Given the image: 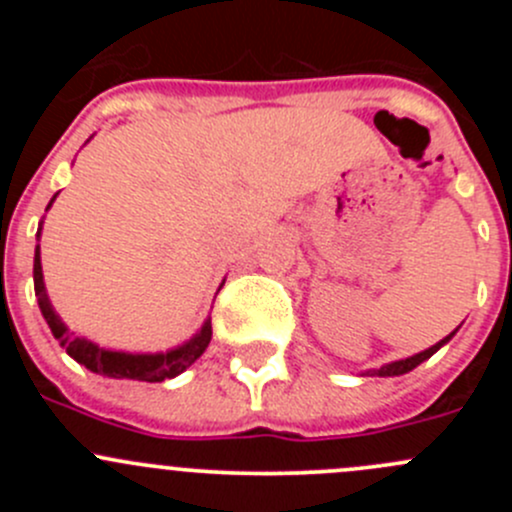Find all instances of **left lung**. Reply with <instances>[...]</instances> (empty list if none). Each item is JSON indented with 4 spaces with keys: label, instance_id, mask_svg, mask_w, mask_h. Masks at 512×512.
Masks as SVG:
<instances>
[{
    "label": "left lung",
    "instance_id": "obj_1",
    "mask_svg": "<svg viewBox=\"0 0 512 512\" xmlns=\"http://www.w3.org/2000/svg\"><path fill=\"white\" fill-rule=\"evenodd\" d=\"M453 334H456V332H451L446 339H441V342H438V344H433V347H428L426 352H418V354H414V356H409V359L391 361V364H384V366H381V369H369V371H364V374H366V376H401V374H409V371L416 369V366L421 364V361L431 359V356L436 354L438 349H441L443 344H446L448 339L453 337Z\"/></svg>",
    "mask_w": 512,
    "mask_h": 512
}]
</instances>
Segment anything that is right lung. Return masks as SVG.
Segmentation results:
<instances>
[{"mask_svg": "<svg viewBox=\"0 0 512 512\" xmlns=\"http://www.w3.org/2000/svg\"><path fill=\"white\" fill-rule=\"evenodd\" d=\"M54 198H51V203H54ZM51 203L46 205V210L51 208ZM34 292L36 299H39V309L41 314H44L46 324H49L51 334L59 339V344L66 349V354H69L71 359L79 361V364H84L89 371H94V374L108 376V379H136L151 381V384L153 381L173 379V376L183 374L190 364H195V359H200V354L208 349L210 337H213V324H210V319H205L200 332L195 334L190 342L180 344V347L170 349V352L165 354L111 352V349H101L98 344L89 342V339L76 337V334L61 322V317L54 312V307H51L49 294H46L44 287V275H41L39 245H36L34 252Z\"/></svg>", "mask_w": 512, "mask_h": 512, "instance_id": "add662e5", "label": "right lung"}]
</instances>
